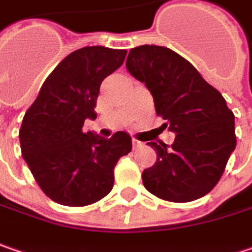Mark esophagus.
<instances>
[{
    "instance_id": "esophagus-1",
    "label": "esophagus",
    "mask_w": 252,
    "mask_h": 252,
    "mask_svg": "<svg viewBox=\"0 0 252 252\" xmlns=\"http://www.w3.org/2000/svg\"><path fill=\"white\" fill-rule=\"evenodd\" d=\"M141 145H142L141 141H138L137 138H132V147H134V149H135V148H139Z\"/></svg>"
}]
</instances>
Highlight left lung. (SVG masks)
Instances as JSON below:
<instances>
[{"mask_svg": "<svg viewBox=\"0 0 252 252\" xmlns=\"http://www.w3.org/2000/svg\"><path fill=\"white\" fill-rule=\"evenodd\" d=\"M126 69L145 83L163 128L176 132L175 142L158 145L154 166L142 172L148 191L162 200L193 202L220 181L234 151V114L224 97L176 52L155 45L129 50Z\"/></svg>", "mask_w": 252, "mask_h": 252, "instance_id": "1", "label": "left lung"}]
</instances>
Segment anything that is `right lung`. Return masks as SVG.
<instances>
[{
	"instance_id": "right-lung-1",
	"label": "right lung",
	"mask_w": 252,
	"mask_h": 252,
	"mask_svg": "<svg viewBox=\"0 0 252 252\" xmlns=\"http://www.w3.org/2000/svg\"><path fill=\"white\" fill-rule=\"evenodd\" d=\"M126 49L87 46L53 69L27 110L19 129L22 158L42 191L53 202L82 207L101 200L114 186L118 159L131 152V137L108 139L84 132L95 120L100 86L126 61Z\"/></svg>"
}]
</instances>
